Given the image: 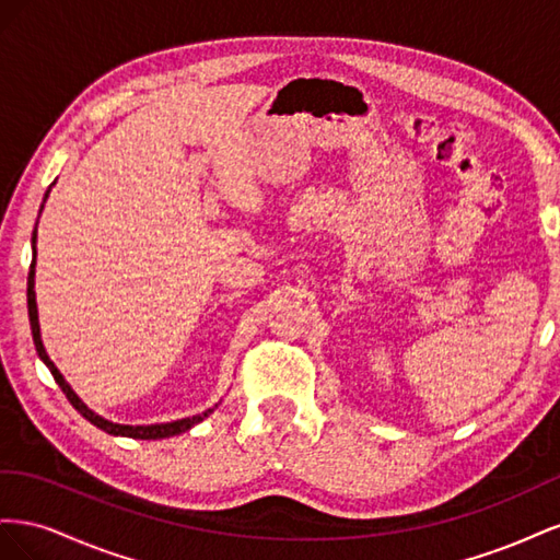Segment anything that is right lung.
Instances as JSON below:
<instances>
[{"label": "right lung", "instance_id": "obj_1", "mask_svg": "<svg viewBox=\"0 0 560 560\" xmlns=\"http://www.w3.org/2000/svg\"><path fill=\"white\" fill-rule=\"evenodd\" d=\"M50 191V189H48ZM48 191L44 196V200L48 198ZM44 208V206H42ZM37 229L35 233H32V264H30V276H27V313H30V327H32V341H35V348H37V354L42 358V362L48 366L50 374H54L56 383L60 385V389L65 393V397L70 399V404L74 406V409L86 418L89 422H93L95 428H100L107 434H114V436H130V439H165V436H175V434H182L186 430H191L194 425H198L200 420H206L214 409H208L202 411L198 416H191V418H182V420H173V422H159V425H118V422H112L103 416H97L95 411H91L86 404H83L74 389L70 387V383H67L62 378V374L58 371V366L50 362V358L44 350V343H42V331H39V315H37V299H35V257H37Z\"/></svg>", "mask_w": 560, "mask_h": 560}]
</instances>
